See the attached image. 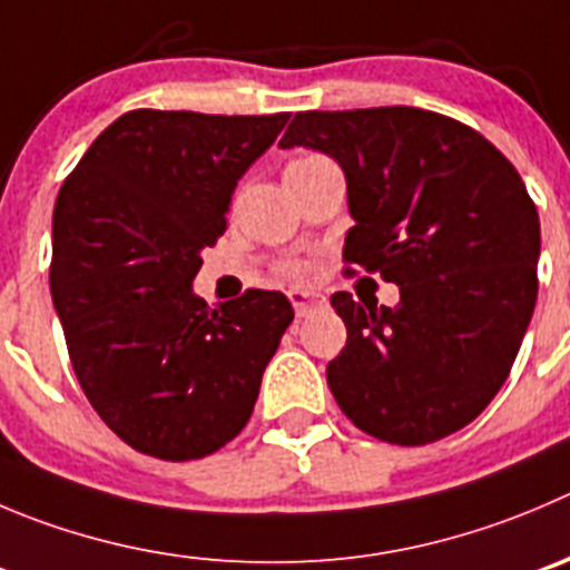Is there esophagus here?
Segmentation results:
<instances>
[{
  "mask_svg": "<svg viewBox=\"0 0 570 570\" xmlns=\"http://www.w3.org/2000/svg\"><path fill=\"white\" fill-rule=\"evenodd\" d=\"M288 299L291 305H294L296 316H307L311 311H316L318 305H322V299H318L316 291H305V288H291L288 291Z\"/></svg>",
  "mask_w": 570,
  "mask_h": 570,
  "instance_id": "34e87169",
  "label": "esophagus"
}]
</instances>
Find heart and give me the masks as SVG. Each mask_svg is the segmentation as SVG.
<instances>
[{
    "label": "heart",
    "instance_id": "b5f03b06",
    "mask_svg": "<svg viewBox=\"0 0 570 570\" xmlns=\"http://www.w3.org/2000/svg\"><path fill=\"white\" fill-rule=\"evenodd\" d=\"M299 161H305V159H299ZM288 274H291V276H305V274H307V265H305V263L288 265Z\"/></svg>",
    "mask_w": 570,
    "mask_h": 570
}]
</instances>
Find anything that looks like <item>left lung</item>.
Listing matches in <instances>:
<instances>
[{"label":"left lung","mask_w":570,"mask_h":570,"mask_svg":"<svg viewBox=\"0 0 570 570\" xmlns=\"http://www.w3.org/2000/svg\"><path fill=\"white\" fill-rule=\"evenodd\" d=\"M344 170V259L400 288L394 307L333 294L346 346L327 363L361 431L425 444L490 405L538 302L540 218L512 161L479 131L411 106L296 114L279 148Z\"/></svg>","instance_id":"8db88e82"}]
</instances>
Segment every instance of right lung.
<instances>
[{"label":"right lung","instance_id":"1","mask_svg":"<svg viewBox=\"0 0 570 570\" xmlns=\"http://www.w3.org/2000/svg\"><path fill=\"white\" fill-rule=\"evenodd\" d=\"M288 117L128 111L58 193L52 305L91 409L134 451L209 456L252 416L294 307L279 291L209 307L193 279Z\"/></svg>","mask_w":570,"mask_h":570}]
</instances>
